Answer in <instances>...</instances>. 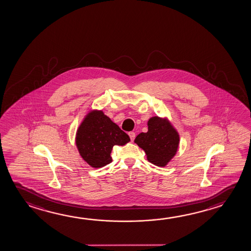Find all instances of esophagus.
I'll use <instances>...</instances> for the list:
<instances>
[{
    "mask_svg": "<svg viewBox=\"0 0 251 251\" xmlns=\"http://www.w3.org/2000/svg\"><path fill=\"white\" fill-rule=\"evenodd\" d=\"M128 134L130 136V139H131V141H133L134 139H135V132H133V131H130Z\"/></svg>",
    "mask_w": 251,
    "mask_h": 251,
    "instance_id": "34e87169",
    "label": "esophagus"
}]
</instances>
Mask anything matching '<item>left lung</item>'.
<instances>
[{"instance_id":"1","label":"left lung","mask_w":251,"mask_h":251,"mask_svg":"<svg viewBox=\"0 0 251 251\" xmlns=\"http://www.w3.org/2000/svg\"><path fill=\"white\" fill-rule=\"evenodd\" d=\"M148 126V132L139 133L134 142L145 151L149 162L166 167L179 148V133L166 118L151 117Z\"/></svg>"}]
</instances>
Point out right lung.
Instances as JSON below:
<instances>
[{
	"label": "right lung",
	"instance_id": "obj_1",
	"mask_svg": "<svg viewBox=\"0 0 251 251\" xmlns=\"http://www.w3.org/2000/svg\"><path fill=\"white\" fill-rule=\"evenodd\" d=\"M129 141V136L99 110L90 111L76 131V146L79 154L94 168L111 163L112 148Z\"/></svg>",
	"mask_w": 251,
	"mask_h": 251
}]
</instances>
